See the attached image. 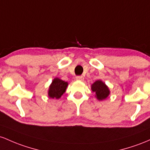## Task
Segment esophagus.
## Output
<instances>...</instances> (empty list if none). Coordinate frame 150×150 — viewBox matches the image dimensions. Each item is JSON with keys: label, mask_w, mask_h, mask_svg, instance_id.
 Returning <instances> with one entry per match:
<instances>
[{"label": "esophagus", "mask_w": 150, "mask_h": 150, "mask_svg": "<svg viewBox=\"0 0 150 150\" xmlns=\"http://www.w3.org/2000/svg\"><path fill=\"white\" fill-rule=\"evenodd\" d=\"M76 80L80 81H83L84 80V79L82 76H76Z\"/></svg>", "instance_id": "obj_1"}]
</instances>
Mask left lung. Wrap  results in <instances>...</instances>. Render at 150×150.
<instances>
[{"instance_id": "obj_1", "label": "left lung", "mask_w": 150, "mask_h": 150, "mask_svg": "<svg viewBox=\"0 0 150 150\" xmlns=\"http://www.w3.org/2000/svg\"><path fill=\"white\" fill-rule=\"evenodd\" d=\"M92 91L95 93V96L98 100H103L110 95V91L108 86L101 80H97L91 86Z\"/></svg>"}]
</instances>
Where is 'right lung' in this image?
Wrapping results in <instances>:
<instances>
[{"mask_svg":"<svg viewBox=\"0 0 150 150\" xmlns=\"http://www.w3.org/2000/svg\"><path fill=\"white\" fill-rule=\"evenodd\" d=\"M68 86V82L60 79L59 78H54L52 83L49 86L48 96L50 98L59 99L66 92Z\"/></svg>","mask_w":150,"mask_h":150,"instance_id":"add662e5","label":"right lung"}]
</instances>
